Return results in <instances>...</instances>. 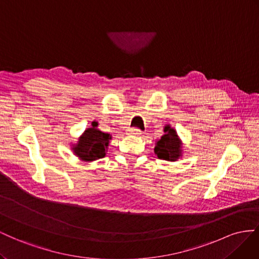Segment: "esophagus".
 <instances>
[{
	"label": "esophagus",
	"mask_w": 259,
	"mask_h": 259,
	"mask_svg": "<svg viewBox=\"0 0 259 259\" xmlns=\"http://www.w3.org/2000/svg\"><path fill=\"white\" fill-rule=\"evenodd\" d=\"M128 132L131 136H141L142 135V131L140 129H137V128H131L128 130Z\"/></svg>",
	"instance_id": "esophagus-1"
}]
</instances>
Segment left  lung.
<instances>
[{
  "mask_svg": "<svg viewBox=\"0 0 259 259\" xmlns=\"http://www.w3.org/2000/svg\"><path fill=\"white\" fill-rule=\"evenodd\" d=\"M165 135L155 143L154 153L157 155L159 159L167 161H177L182 157V142L177 135V131L170 127V124H166L164 128Z\"/></svg>",
  "mask_w": 259,
  "mask_h": 259,
  "instance_id": "8db88e82",
  "label": "left lung"
}]
</instances>
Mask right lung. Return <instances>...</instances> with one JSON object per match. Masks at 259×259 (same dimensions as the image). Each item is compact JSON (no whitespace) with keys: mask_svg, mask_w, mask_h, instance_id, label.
Masks as SVG:
<instances>
[{"mask_svg":"<svg viewBox=\"0 0 259 259\" xmlns=\"http://www.w3.org/2000/svg\"><path fill=\"white\" fill-rule=\"evenodd\" d=\"M99 123L93 121L90 128H87L78 139L76 144H72L71 150L82 161H93L105 157L112 136L98 129Z\"/></svg>","mask_w":259,"mask_h":259,"instance_id":"1","label":"right lung"}]
</instances>
